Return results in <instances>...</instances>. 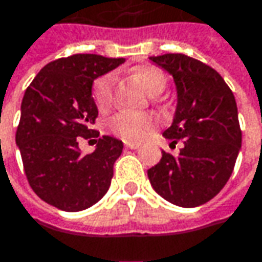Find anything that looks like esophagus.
I'll return each mask as SVG.
<instances>
[{"label": "esophagus", "mask_w": 262, "mask_h": 262, "mask_svg": "<svg viewBox=\"0 0 262 262\" xmlns=\"http://www.w3.org/2000/svg\"><path fill=\"white\" fill-rule=\"evenodd\" d=\"M124 145H126L127 148L136 150V148H139V147H141V142H124Z\"/></svg>", "instance_id": "34e87169"}]
</instances>
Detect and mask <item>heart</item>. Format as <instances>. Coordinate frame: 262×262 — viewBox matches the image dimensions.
<instances>
[{
	"label": "heart",
	"mask_w": 262,
	"mask_h": 262,
	"mask_svg": "<svg viewBox=\"0 0 262 262\" xmlns=\"http://www.w3.org/2000/svg\"><path fill=\"white\" fill-rule=\"evenodd\" d=\"M135 76L151 94H159L166 86L165 73L155 66L136 67ZM114 82H115L114 75L106 73V75H102L100 78H97L93 83L91 96H93L96 106L100 111H106L112 105ZM156 126H157V118L155 115L144 114V112H132V111H121L109 121L111 130L129 141L145 139L151 132L155 130Z\"/></svg>",
	"instance_id": "1"
}]
</instances>
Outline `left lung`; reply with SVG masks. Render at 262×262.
<instances>
[{
  "mask_svg": "<svg viewBox=\"0 0 262 262\" xmlns=\"http://www.w3.org/2000/svg\"><path fill=\"white\" fill-rule=\"evenodd\" d=\"M150 60L174 78L177 109L163 136L171 144L181 141L183 148L177 157L162 151L147 174L163 200L198 207L213 200L232 174L242 148L237 103L224 78L201 61L184 54Z\"/></svg>",
  "mask_w": 262,
  "mask_h": 262,
  "instance_id": "8db88e82",
  "label": "left lung"
}]
</instances>
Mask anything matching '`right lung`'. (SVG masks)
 Listing matches in <instances>:
<instances>
[{
    "mask_svg": "<svg viewBox=\"0 0 262 262\" xmlns=\"http://www.w3.org/2000/svg\"><path fill=\"white\" fill-rule=\"evenodd\" d=\"M123 62L94 54L60 58L46 64L24 94L16 144L25 176L38 198L62 211L94 205L111 186L123 142L102 136L83 156L78 141L99 136L90 129L99 115L91 96L94 79Z\"/></svg>",
    "mask_w": 262,
    "mask_h": 262,
    "instance_id": "add662e5",
    "label": "right lung"
}]
</instances>
